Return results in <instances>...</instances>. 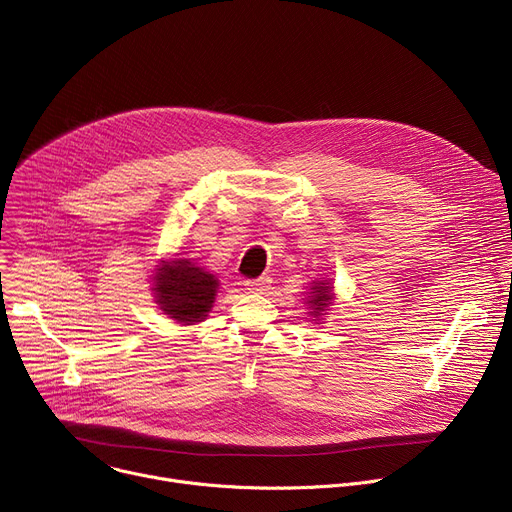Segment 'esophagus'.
Here are the masks:
<instances>
[{
	"label": "esophagus",
	"instance_id": "obj_1",
	"mask_svg": "<svg viewBox=\"0 0 512 512\" xmlns=\"http://www.w3.org/2000/svg\"><path fill=\"white\" fill-rule=\"evenodd\" d=\"M245 287L249 294H265L269 289V279L267 277H259V279H249L245 281Z\"/></svg>",
	"mask_w": 512,
	"mask_h": 512
}]
</instances>
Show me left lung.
<instances>
[{"instance_id": "8db88e82", "label": "left lung", "mask_w": 512, "mask_h": 512, "mask_svg": "<svg viewBox=\"0 0 512 512\" xmlns=\"http://www.w3.org/2000/svg\"><path fill=\"white\" fill-rule=\"evenodd\" d=\"M334 285L330 279H316L310 283V291H308V316L312 318L314 324H322L326 312L330 310V306L334 304Z\"/></svg>"}]
</instances>
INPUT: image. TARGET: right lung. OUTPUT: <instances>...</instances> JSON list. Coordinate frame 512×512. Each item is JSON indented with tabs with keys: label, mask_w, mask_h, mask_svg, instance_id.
Here are the masks:
<instances>
[{
	"label": "right lung",
	"mask_w": 512,
	"mask_h": 512,
	"mask_svg": "<svg viewBox=\"0 0 512 512\" xmlns=\"http://www.w3.org/2000/svg\"><path fill=\"white\" fill-rule=\"evenodd\" d=\"M216 289V275L188 257L162 259L152 275L154 302L170 320L182 326L206 320L214 306Z\"/></svg>",
	"instance_id": "right-lung-1"
}]
</instances>
